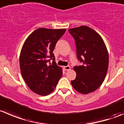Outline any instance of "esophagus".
Returning a JSON list of instances; mask_svg holds the SVG:
<instances>
[{
  "mask_svg": "<svg viewBox=\"0 0 124 124\" xmlns=\"http://www.w3.org/2000/svg\"><path fill=\"white\" fill-rule=\"evenodd\" d=\"M64 69L65 70H70V67L69 66H64L63 67Z\"/></svg>",
  "mask_w": 124,
  "mask_h": 124,
  "instance_id": "esophagus-1",
  "label": "esophagus"
}]
</instances>
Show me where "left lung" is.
I'll use <instances>...</instances> for the list:
<instances>
[{"mask_svg":"<svg viewBox=\"0 0 124 124\" xmlns=\"http://www.w3.org/2000/svg\"><path fill=\"white\" fill-rule=\"evenodd\" d=\"M75 39L78 60L82 66H74L76 78L73 88L86 94L98 89L105 78L108 68V52L101 35L88 26L69 29Z\"/></svg>","mask_w":124,"mask_h":124,"instance_id":"8db88e82","label":"left lung"}]
</instances>
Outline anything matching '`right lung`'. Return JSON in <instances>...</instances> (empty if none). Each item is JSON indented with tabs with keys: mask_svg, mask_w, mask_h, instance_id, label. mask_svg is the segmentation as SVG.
<instances>
[{
	"mask_svg": "<svg viewBox=\"0 0 124 124\" xmlns=\"http://www.w3.org/2000/svg\"><path fill=\"white\" fill-rule=\"evenodd\" d=\"M65 29L39 28L31 33L24 42L19 56L21 74L28 87L36 94L47 95L56 87L63 75L53 54L56 43ZM53 60V64L48 62Z\"/></svg>",
	"mask_w": 124,
	"mask_h": 124,
	"instance_id": "right-lung-1",
	"label": "right lung"
}]
</instances>
